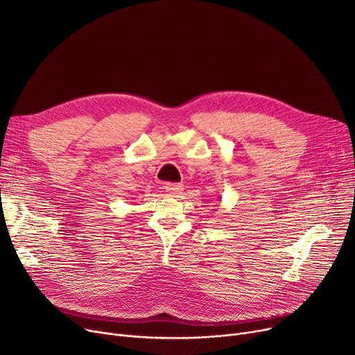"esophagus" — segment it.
<instances>
[{"label": "esophagus", "mask_w": 355, "mask_h": 355, "mask_svg": "<svg viewBox=\"0 0 355 355\" xmlns=\"http://www.w3.org/2000/svg\"><path fill=\"white\" fill-rule=\"evenodd\" d=\"M165 191L170 196H180L182 193V185L181 184H165Z\"/></svg>", "instance_id": "34e87169"}]
</instances>
